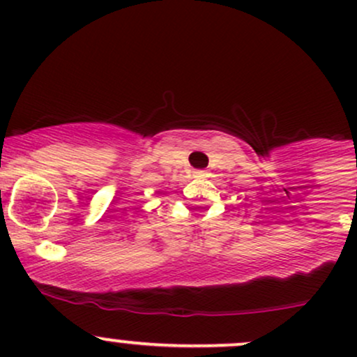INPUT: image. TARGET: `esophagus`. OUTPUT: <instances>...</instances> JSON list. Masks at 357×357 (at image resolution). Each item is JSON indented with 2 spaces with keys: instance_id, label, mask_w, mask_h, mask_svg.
<instances>
[{
  "instance_id": "obj_1",
  "label": "esophagus",
  "mask_w": 357,
  "mask_h": 357,
  "mask_svg": "<svg viewBox=\"0 0 357 357\" xmlns=\"http://www.w3.org/2000/svg\"><path fill=\"white\" fill-rule=\"evenodd\" d=\"M206 174H208V172L203 171V169H197V171H193V176H195V178H205Z\"/></svg>"
}]
</instances>
